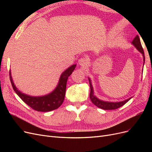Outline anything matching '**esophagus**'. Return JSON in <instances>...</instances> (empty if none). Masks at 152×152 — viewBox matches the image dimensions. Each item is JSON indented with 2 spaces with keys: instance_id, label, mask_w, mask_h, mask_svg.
Masks as SVG:
<instances>
[{
  "instance_id": "obj_1",
  "label": "esophagus",
  "mask_w": 152,
  "mask_h": 152,
  "mask_svg": "<svg viewBox=\"0 0 152 152\" xmlns=\"http://www.w3.org/2000/svg\"><path fill=\"white\" fill-rule=\"evenodd\" d=\"M88 63H89L88 59H87V58H85V57H82V58H80L79 60V65L82 66H84L87 65V64H88Z\"/></svg>"
}]
</instances>
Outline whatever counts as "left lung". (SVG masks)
I'll return each instance as SVG.
<instances>
[{
	"label": "left lung",
	"mask_w": 152,
	"mask_h": 152,
	"mask_svg": "<svg viewBox=\"0 0 152 152\" xmlns=\"http://www.w3.org/2000/svg\"><path fill=\"white\" fill-rule=\"evenodd\" d=\"M132 44L134 45V46L137 48V49L139 50L140 52H141L142 54V56H143V59H144V63H145V54L143 51V49H142V47L141 44V41L140 39V37L138 35H136L134 39H133ZM89 85H90V88H91V92H90V94H89V97L90 99L94 105H96V107H98L99 108H102L103 110H115L118 108L121 107L124 104H125L127 102L129 101V99L131 98H129L126 100H124L123 102H103V101L99 100L98 99L96 96L94 95V92H93V86H92L91 80L89 79Z\"/></svg>",
	"instance_id": "8db88e82"
}]
</instances>
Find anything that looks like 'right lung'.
Listing matches in <instances>:
<instances>
[{"label": "right lung", "mask_w": 152, "mask_h": 152, "mask_svg": "<svg viewBox=\"0 0 152 152\" xmlns=\"http://www.w3.org/2000/svg\"><path fill=\"white\" fill-rule=\"evenodd\" d=\"M75 66L76 65L71 66L62 73L60 79H59V84L53 92L49 94L40 96V97H32V96L23 94L18 91L13 83L10 72V79L14 91L30 107L39 112H50L58 108L62 104L64 99H65L68 78L74 70Z\"/></svg>", "instance_id": "right-lung-1"}]
</instances>
